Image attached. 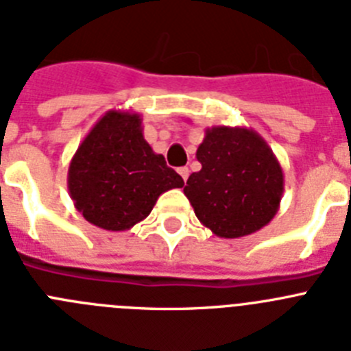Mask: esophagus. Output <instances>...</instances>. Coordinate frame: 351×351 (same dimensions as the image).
<instances>
[{"mask_svg": "<svg viewBox=\"0 0 351 351\" xmlns=\"http://www.w3.org/2000/svg\"><path fill=\"white\" fill-rule=\"evenodd\" d=\"M178 172H179V176L182 178V181H186V179H188V176H190V170H188V167H181Z\"/></svg>", "mask_w": 351, "mask_h": 351, "instance_id": "1", "label": "esophagus"}]
</instances>
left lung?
<instances>
[{"label": "left lung", "mask_w": 351, "mask_h": 351, "mask_svg": "<svg viewBox=\"0 0 351 351\" xmlns=\"http://www.w3.org/2000/svg\"><path fill=\"white\" fill-rule=\"evenodd\" d=\"M202 169L184 186L198 221L214 235L255 234L280 209L285 176L269 144L255 130L213 126L197 149Z\"/></svg>", "instance_id": "1"}]
</instances>
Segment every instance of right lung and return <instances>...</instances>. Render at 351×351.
I'll return each instance as SVG.
<instances>
[{
	"instance_id": "1",
	"label": "right lung",
	"mask_w": 351,
	"mask_h": 351,
	"mask_svg": "<svg viewBox=\"0 0 351 351\" xmlns=\"http://www.w3.org/2000/svg\"><path fill=\"white\" fill-rule=\"evenodd\" d=\"M184 181L145 142L141 114L108 110L80 142L68 167L73 206L91 225L125 232L144 221L158 197Z\"/></svg>"
}]
</instances>
